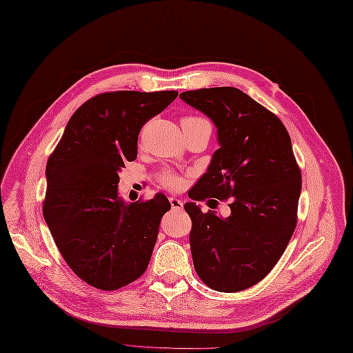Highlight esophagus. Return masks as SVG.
<instances>
[{
    "instance_id": "obj_1",
    "label": "esophagus",
    "mask_w": 353,
    "mask_h": 353,
    "mask_svg": "<svg viewBox=\"0 0 353 353\" xmlns=\"http://www.w3.org/2000/svg\"><path fill=\"white\" fill-rule=\"evenodd\" d=\"M170 203H171L172 210H182V207H183V201L179 198H175V196L170 198Z\"/></svg>"
}]
</instances>
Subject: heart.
<instances>
[{
    "instance_id": "obj_1",
    "label": "heart",
    "mask_w": 353,
    "mask_h": 353,
    "mask_svg": "<svg viewBox=\"0 0 353 353\" xmlns=\"http://www.w3.org/2000/svg\"><path fill=\"white\" fill-rule=\"evenodd\" d=\"M183 122H207L208 123V121L203 119V117H196V116H190V117H187V119H183ZM161 182L165 187L171 188V190H181L183 185V179L174 172H165L161 176Z\"/></svg>"
}]
</instances>
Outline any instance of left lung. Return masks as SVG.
Masks as SVG:
<instances>
[{"label":"left lung","mask_w":353,"mask_h":353,"mask_svg":"<svg viewBox=\"0 0 353 353\" xmlns=\"http://www.w3.org/2000/svg\"><path fill=\"white\" fill-rule=\"evenodd\" d=\"M216 128L218 148L190 198H230L227 218L183 205L191 216L195 272L208 288L234 293L261 281L280 260L297 224L301 174L288 129L236 88L179 94ZM210 199L207 204L212 208Z\"/></svg>","instance_id":"8db88e82"}]
</instances>
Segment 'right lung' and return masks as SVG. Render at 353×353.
I'll return each instance as SVG.
<instances>
[{"mask_svg": "<svg viewBox=\"0 0 353 353\" xmlns=\"http://www.w3.org/2000/svg\"><path fill=\"white\" fill-rule=\"evenodd\" d=\"M178 92H109L83 103L46 166L43 215L60 254L90 286L116 290L141 277L158 239L163 194L125 203L119 172L137 159L142 126Z\"/></svg>", "mask_w": 353, "mask_h": 353, "instance_id": "1", "label": "right lung"}]
</instances>
